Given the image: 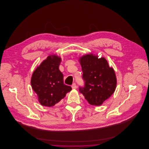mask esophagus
<instances>
[{"mask_svg":"<svg viewBox=\"0 0 149 149\" xmlns=\"http://www.w3.org/2000/svg\"><path fill=\"white\" fill-rule=\"evenodd\" d=\"M72 88L73 89H76V88H77L76 84L75 83H73V84H72Z\"/></svg>","mask_w":149,"mask_h":149,"instance_id":"esophagus-1","label":"esophagus"}]
</instances>
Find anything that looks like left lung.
Segmentation results:
<instances>
[{"label":"left lung","instance_id":"8db88e82","mask_svg":"<svg viewBox=\"0 0 149 149\" xmlns=\"http://www.w3.org/2000/svg\"><path fill=\"white\" fill-rule=\"evenodd\" d=\"M85 81L79 92L89 104L100 106L114 92L117 78L113 68L104 57L93 53L82 56L79 60Z\"/></svg>","mask_w":149,"mask_h":149}]
</instances>
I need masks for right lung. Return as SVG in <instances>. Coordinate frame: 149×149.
I'll use <instances>...</instances> for the list:
<instances>
[{
  "instance_id": "add662e5",
  "label": "right lung",
  "mask_w": 149,
  "mask_h": 149,
  "mask_svg": "<svg viewBox=\"0 0 149 149\" xmlns=\"http://www.w3.org/2000/svg\"><path fill=\"white\" fill-rule=\"evenodd\" d=\"M61 61V56L50 55L33 73L31 85L42 106H54L72 91L63 83V75L58 69Z\"/></svg>"
}]
</instances>
